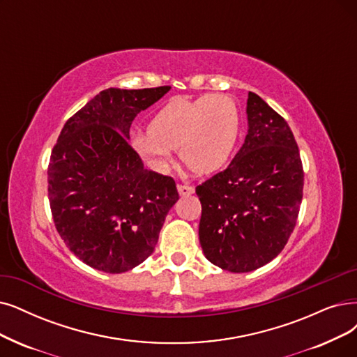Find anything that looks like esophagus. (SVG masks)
<instances>
[{"mask_svg": "<svg viewBox=\"0 0 357 357\" xmlns=\"http://www.w3.org/2000/svg\"><path fill=\"white\" fill-rule=\"evenodd\" d=\"M177 190L180 193V196H189V195L195 193V188L188 186V184H177Z\"/></svg>", "mask_w": 357, "mask_h": 357, "instance_id": "34e87169", "label": "esophagus"}]
</instances>
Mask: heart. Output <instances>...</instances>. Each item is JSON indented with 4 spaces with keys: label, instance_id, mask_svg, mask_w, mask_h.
Returning <instances> with one entry per match:
<instances>
[{
    "label": "heart",
    "instance_id": "obj_1",
    "mask_svg": "<svg viewBox=\"0 0 357 357\" xmlns=\"http://www.w3.org/2000/svg\"><path fill=\"white\" fill-rule=\"evenodd\" d=\"M240 109L231 96H178L155 112L148 133L132 135V146L156 173L169 169L174 149H178L181 161L195 173L209 174L231 158L240 137Z\"/></svg>",
    "mask_w": 357,
    "mask_h": 357
}]
</instances>
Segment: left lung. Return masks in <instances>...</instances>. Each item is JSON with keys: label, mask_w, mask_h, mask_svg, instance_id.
Wrapping results in <instances>:
<instances>
[{"label": "left lung", "mask_w": 357, "mask_h": 357, "mask_svg": "<svg viewBox=\"0 0 357 357\" xmlns=\"http://www.w3.org/2000/svg\"><path fill=\"white\" fill-rule=\"evenodd\" d=\"M248 135L231 164L196 188L206 259L249 273L287 245L303 197L301 153L287 121L249 92Z\"/></svg>", "instance_id": "obj_1"}]
</instances>
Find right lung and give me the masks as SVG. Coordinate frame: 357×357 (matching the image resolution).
<instances>
[{"mask_svg":"<svg viewBox=\"0 0 357 357\" xmlns=\"http://www.w3.org/2000/svg\"><path fill=\"white\" fill-rule=\"evenodd\" d=\"M171 88L99 92L64 124L51 152L48 197L56 231L86 265L126 273L152 255L176 181L149 171L129 145L140 111Z\"/></svg>","mask_w":357,"mask_h":357,"instance_id":"obj_1","label":"right lung"}]
</instances>
